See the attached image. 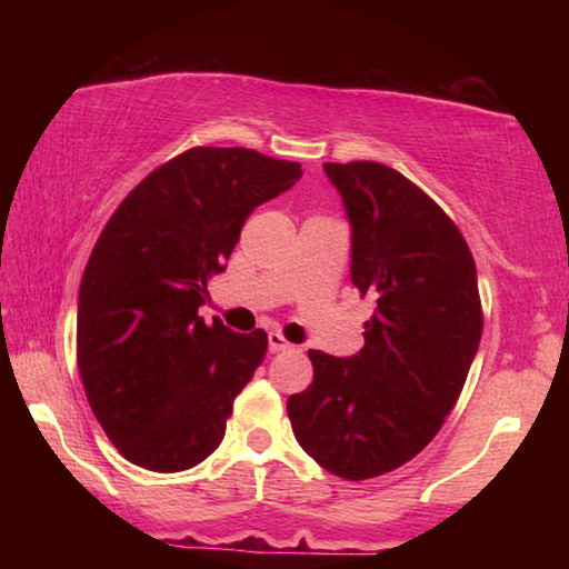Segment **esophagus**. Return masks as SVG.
Wrapping results in <instances>:
<instances>
[{"label": "esophagus", "mask_w": 569, "mask_h": 569, "mask_svg": "<svg viewBox=\"0 0 569 569\" xmlns=\"http://www.w3.org/2000/svg\"><path fill=\"white\" fill-rule=\"evenodd\" d=\"M268 349H271L273 353H278V351H291L293 343H288V341L283 339L281 331H271V333H268Z\"/></svg>", "instance_id": "1"}]
</instances>
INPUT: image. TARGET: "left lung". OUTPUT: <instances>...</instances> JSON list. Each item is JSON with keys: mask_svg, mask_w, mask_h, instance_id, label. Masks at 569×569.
<instances>
[{"mask_svg": "<svg viewBox=\"0 0 569 569\" xmlns=\"http://www.w3.org/2000/svg\"><path fill=\"white\" fill-rule=\"evenodd\" d=\"M323 170L351 223V281L377 308L359 353L308 351L313 381L286 409L308 457L359 481L407 465L437 437L485 319L467 240L427 192L371 160Z\"/></svg>", "mask_w": 569, "mask_h": 569, "instance_id": "left-lung-1", "label": "left lung"}]
</instances>
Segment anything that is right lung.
Returning <instances> with one entry per match:
<instances>
[{
	"label": "right lung",
	"instance_id": "obj_1",
	"mask_svg": "<svg viewBox=\"0 0 569 569\" xmlns=\"http://www.w3.org/2000/svg\"><path fill=\"white\" fill-rule=\"evenodd\" d=\"M246 148H190L134 186L92 248L77 301V366L100 427L150 471L213 455L268 336L206 323L208 278L246 218L301 178Z\"/></svg>",
	"mask_w": 569,
	"mask_h": 569
}]
</instances>
